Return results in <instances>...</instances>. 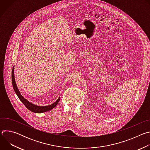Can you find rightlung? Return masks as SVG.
Returning a JSON list of instances; mask_svg holds the SVG:
<instances>
[{
    "label": "right lung",
    "mask_w": 150,
    "mask_h": 150,
    "mask_svg": "<svg viewBox=\"0 0 150 150\" xmlns=\"http://www.w3.org/2000/svg\"><path fill=\"white\" fill-rule=\"evenodd\" d=\"M12 85H13V88L14 89V91H15V93L16 94L19 99L21 101V102H22L24 104V105L29 110H30L34 113H43V112H47L50 110L53 109L59 102L60 97H59L58 98V100H57L54 103H53L51 105H47V106H38V105H36L32 104L31 103L29 102L28 100L25 99L22 96H21V93H19V90L17 88L16 85L15 78H14V68H13L12 71Z\"/></svg>",
    "instance_id": "add662e5"
}]
</instances>
